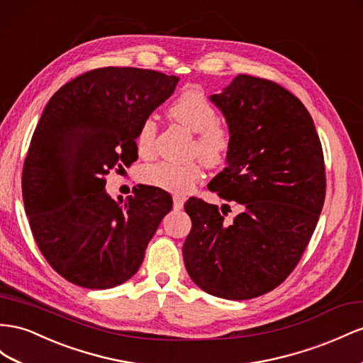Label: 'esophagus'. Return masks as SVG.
<instances>
[{
  "instance_id": "1",
  "label": "esophagus",
  "mask_w": 363,
  "mask_h": 363,
  "mask_svg": "<svg viewBox=\"0 0 363 363\" xmlns=\"http://www.w3.org/2000/svg\"><path fill=\"white\" fill-rule=\"evenodd\" d=\"M172 200H174V209H175V211H180V209H183L184 200H183L182 197H179V195H174Z\"/></svg>"
}]
</instances>
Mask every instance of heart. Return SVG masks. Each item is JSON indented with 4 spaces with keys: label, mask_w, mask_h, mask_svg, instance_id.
I'll return each mask as SVG.
<instances>
[{
    "label": "heart",
    "mask_w": 363,
    "mask_h": 363,
    "mask_svg": "<svg viewBox=\"0 0 363 363\" xmlns=\"http://www.w3.org/2000/svg\"><path fill=\"white\" fill-rule=\"evenodd\" d=\"M168 114L172 121L183 125L195 134L192 154L199 155L209 168H217L228 162L232 150V131L228 125L218 122V111L197 90L183 91L175 99ZM157 122L146 116L137 126L135 146L145 157L154 154ZM199 160L186 164L157 162L145 166L140 172L142 182L175 195L189 194L203 177V164Z\"/></svg>",
    "instance_id": "b5f03b06"
}]
</instances>
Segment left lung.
Returning <instances> with one entry per match:
<instances>
[{"label":"left lung","instance_id":"obj_1","mask_svg":"<svg viewBox=\"0 0 363 363\" xmlns=\"http://www.w3.org/2000/svg\"><path fill=\"white\" fill-rule=\"evenodd\" d=\"M211 101L228 119L232 150L208 188L244 212L229 223L218 206L186 201L184 266L209 295L252 299L277 289L302 258L325 200L324 152L306 106L277 82L238 74Z\"/></svg>","mask_w":363,"mask_h":363}]
</instances>
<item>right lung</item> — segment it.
Returning <instances> with one entry per match:
<instances>
[{
    "instance_id": "add662e5",
    "label": "right lung",
    "mask_w": 363,
    "mask_h": 363,
    "mask_svg": "<svg viewBox=\"0 0 363 363\" xmlns=\"http://www.w3.org/2000/svg\"><path fill=\"white\" fill-rule=\"evenodd\" d=\"M177 82L155 70L104 67L48 101L24 160L23 199L39 250L74 286L101 290L130 279L172 209L169 195L152 186L113 200L105 175L137 160V126Z\"/></svg>"
}]
</instances>
